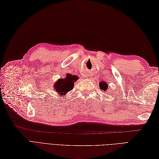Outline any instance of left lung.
I'll return each instance as SVG.
<instances>
[{
  "label": "left lung",
  "instance_id": "8db88e82",
  "mask_svg": "<svg viewBox=\"0 0 159 159\" xmlns=\"http://www.w3.org/2000/svg\"><path fill=\"white\" fill-rule=\"evenodd\" d=\"M101 89H102L104 90V91H107V86L106 84H105V82H104V84H103L102 85H101Z\"/></svg>",
  "mask_w": 159,
  "mask_h": 159
}]
</instances>
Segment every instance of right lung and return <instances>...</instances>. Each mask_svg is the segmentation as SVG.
Here are the masks:
<instances>
[{
    "label": "right lung",
    "mask_w": 159,
    "mask_h": 159,
    "mask_svg": "<svg viewBox=\"0 0 159 159\" xmlns=\"http://www.w3.org/2000/svg\"><path fill=\"white\" fill-rule=\"evenodd\" d=\"M78 78L76 75H72L67 74L66 77L64 79H59L54 84V89L60 96H64L67 92L71 91L74 86V82L78 80ZM58 95V96H59Z\"/></svg>",
    "instance_id": "add662e5"
}]
</instances>
